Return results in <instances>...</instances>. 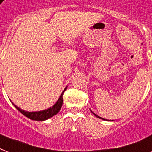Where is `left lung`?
Returning <instances> with one entry per match:
<instances>
[{"instance_id": "1", "label": "left lung", "mask_w": 152, "mask_h": 152, "mask_svg": "<svg viewBox=\"0 0 152 152\" xmlns=\"http://www.w3.org/2000/svg\"><path fill=\"white\" fill-rule=\"evenodd\" d=\"M91 112H92V111H91ZM92 113H93V114H94V115H95V117H97V118H100V119H103V118H101V117H99V116H98V115H97V114H95V113H93V112H92ZM104 120H105V119H104Z\"/></svg>"}]
</instances>
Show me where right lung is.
<instances>
[{"label":"right lung","mask_w":152,"mask_h":152,"mask_svg":"<svg viewBox=\"0 0 152 152\" xmlns=\"http://www.w3.org/2000/svg\"><path fill=\"white\" fill-rule=\"evenodd\" d=\"M66 88H64V91L62 92V94L60 96L59 99L57 100V102L52 106L50 108L47 109V110H45L42 111H38V112H27V111L23 110L20 108H19L18 106H16L15 104H13L15 107L18 110L22 113V114H23L24 116H26L27 118L31 119V120L34 121H45L46 119H49V118H52L53 116L56 115L58 112L60 111L61 108L62 106V103H63V94L66 90Z\"/></svg>","instance_id":"obj_1"}]
</instances>
